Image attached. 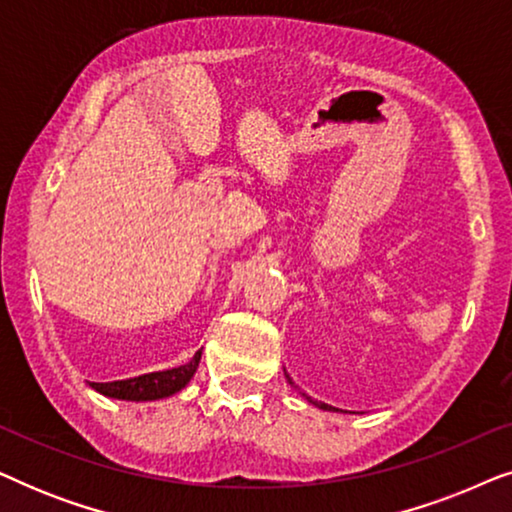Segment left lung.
Segmentation results:
<instances>
[{
    "mask_svg": "<svg viewBox=\"0 0 512 512\" xmlns=\"http://www.w3.org/2000/svg\"><path fill=\"white\" fill-rule=\"evenodd\" d=\"M289 382H291V380H289ZM291 384H293V382H291ZM317 405H319V408H321V410H333V408H331V405H326V403H317Z\"/></svg>",
    "mask_w": 512,
    "mask_h": 512,
    "instance_id": "obj_1",
    "label": "left lung"
}]
</instances>
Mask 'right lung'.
<instances>
[{
    "label": "right lung",
    "instance_id": "add662e5",
    "mask_svg": "<svg viewBox=\"0 0 512 512\" xmlns=\"http://www.w3.org/2000/svg\"><path fill=\"white\" fill-rule=\"evenodd\" d=\"M202 349L195 352V356L186 366L163 370V373H149L142 377H132V380H121V382H90V387L100 391L104 396L111 398H123V401H156V398L172 396L177 394L179 389H184L188 380L198 370Z\"/></svg>",
    "mask_w": 512,
    "mask_h": 512
}]
</instances>
